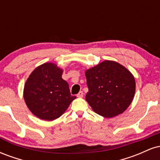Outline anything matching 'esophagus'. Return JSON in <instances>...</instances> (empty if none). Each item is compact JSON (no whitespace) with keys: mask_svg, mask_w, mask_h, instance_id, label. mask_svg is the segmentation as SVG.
<instances>
[{"mask_svg":"<svg viewBox=\"0 0 160 160\" xmlns=\"http://www.w3.org/2000/svg\"><path fill=\"white\" fill-rule=\"evenodd\" d=\"M82 96H83V92H82V91H80V92L77 95V97H78V98H82Z\"/></svg>","mask_w":160,"mask_h":160,"instance_id":"obj_1","label":"esophagus"}]
</instances>
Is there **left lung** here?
I'll return each instance as SVG.
<instances>
[{"mask_svg": "<svg viewBox=\"0 0 160 160\" xmlns=\"http://www.w3.org/2000/svg\"><path fill=\"white\" fill-rule=\"evenodd\" d=\"M89 92L86 100L95 113L106 118L122 113L135 92L133 74L118 62L105 60L85 71Z\"/></svg>", "mask_w": 160, "mask_h": 160, "instance_id": "obj_1", "label": "left lung"}]
</instances>
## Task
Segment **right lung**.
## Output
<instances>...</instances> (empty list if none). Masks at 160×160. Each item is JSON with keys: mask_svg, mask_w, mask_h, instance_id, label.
Listing matches in <instances>:
<instances>
[{"mask_svg": "<svg viewBox=\"0 0 160 160\" xmlns=\"http://www.w3.org/2000/svg\"><path fill=\"white\" fill-rule=\"evenodd\" d=\"M63 69L52 62L40 65L29 75L23 97L28 108L40 120L52 121L65 113L76 98L62 78Z\"/></svg>", "mask_w": 160, "mask_h": 160, "instance_id": "obj_1", "label": "right lung"}]
</instances>
